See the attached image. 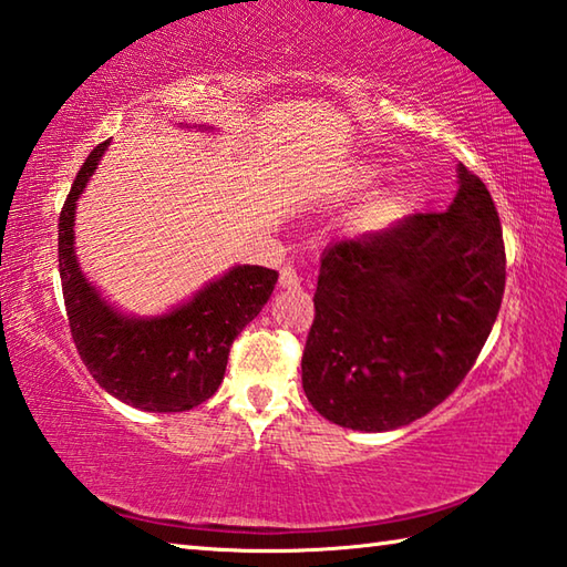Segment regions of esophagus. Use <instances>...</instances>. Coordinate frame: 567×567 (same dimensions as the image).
<instances>
[{"mask_svg":"<svg viewBox=\"0 0 567 567\" xmlns=\"http://www.w3.org/2000/svg\"><path fill=\"white\" fill-rule=\"evenodd\" d=\"M279 286L281 288H298V286H301V279H298L293 266H284L281 274H279Z\"/></svg>","mask_w":567,"mask_h":567,"instance_id":"34e87169","label":"esophagus"}]
</instances>
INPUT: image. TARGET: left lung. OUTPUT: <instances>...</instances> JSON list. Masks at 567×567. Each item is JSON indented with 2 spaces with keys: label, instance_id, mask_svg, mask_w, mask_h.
<instances>
[{
  "label": "left lung",
  "instance_id": "obj_1",
  "mask_svg": "<svg viewBox=\"0 0 567 567\" xmlns=\"http://www.w3.org/2000/svg\"><path fill=\"white\" fill-rule=\"evenodd\" d=\"M456 173L446 212L323 251L301 380L328 422L400 430L450 398L482 352L504 298V231L482 179Z\"/></svg>",
  "mask_w": 567,
  "mask_h": 567
}]
</instances>
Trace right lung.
I'll use <instances>...</instances> for the list:
<instances>
[{
	"label": "right lung",
	"instance_id": "add662e5",
	"mask_svg": "<svg viewBox=\"0 0 567 567\" xmlns=\"http://www.w3.org/2000/svg\"><path fill=\"white\" fill-rule=\"evenodd\" d=\"M109 145L85 157L59 217V274L73 343L115 400L143 412H187L219 390L234 338L259 316L279 274L231 266L165 313H123L85 279L73 247L79 197Z\"/></svg>",
	"mask_w": 567,
	"mask_h": 567
}]
</instances>
